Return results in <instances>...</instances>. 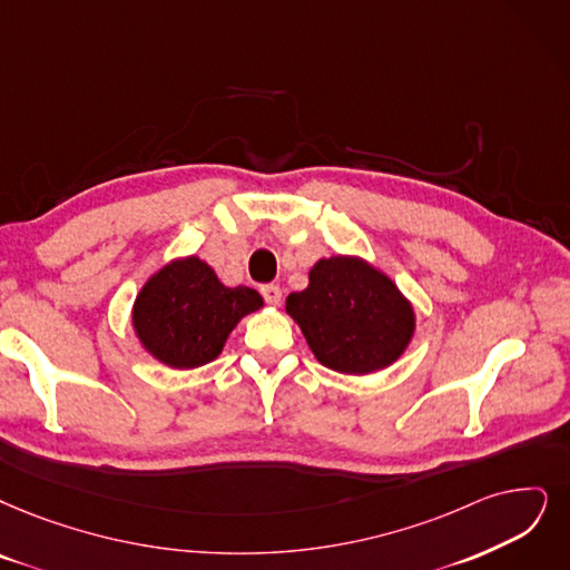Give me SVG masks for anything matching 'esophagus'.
Wrapping results in <instances>:
<instances>
[{
	"mask_svg": "<svg viewBox=\"0 0 570 570\" xmlns=\"http://www.w3.org/2000/svg\"><path fill=\"white\" fill-rule=\"evenodd\" d=\"M262 297H264L271 306H276V304H281V299H283V289H281L278 285H264V287H262Z\"/></svg>",
	"mask_w": 570,
	"mask_h": 570,
	"instance_id": "1",
	"label": "esophagus"
}]
</instances>
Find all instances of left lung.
I'll list each match as a JSON object with an SVG mask.
<instances>
[{"mask_svg": "<svg viewBox=\"0 0 570 570\" xmlns=\"http://www.w3.org/2000/svg\"><path fill=\"white\" fill-rule=\"evenodd\" d=\"M308 281L285 306L325 367L370 374L402 355L414 334V311L391 278L362 259L330 257L311 268Z\"/></svg>", "mask_w": 570, "mask_h": 570, "instance_id": "obj_1", "label": "left lung"}]
</instances>
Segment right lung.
<instances>
[{
  "mask_svg": "<svg viewBox=\"0 0 570 570\" xmlns=\"http://www.w3.org/2000/svg\"><path fill=\"white\" fill-rule=\"evenodd\" d=\"M262 308L253 287H224L198 257L164 266L132 306V325L145 348L175 370L215 360L243 315Z\"/></svg>",
  "mask_w": 570,
  "mask_h": 570,
  "instance_id": "obj_1",
  "label": "right lung"
}]
</instances>
